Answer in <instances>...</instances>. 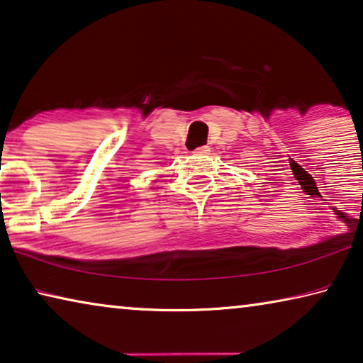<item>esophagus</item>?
<instances>
[{
  "mask_svg": "<svg viewBox=\"0 0 363 363\" xmlns=\"http://www.w3.org/2000/svg\"><path fill=\"white\" fill-rule=\"evenodd\" d=\"M211 152V147L209 146H201L198 149H194V155H208Z\"/></svg>",
  "mask_w": 363,
  "mask_h": 363,
  "instance_id": "esophagus-1",
  "label": "esophagus"
}]
</instances>
